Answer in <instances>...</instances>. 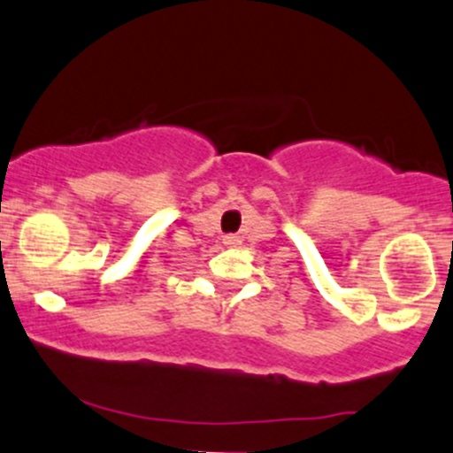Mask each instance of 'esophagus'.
Wrapping results in <instances>:
<instances>
[{"mask_svg": "<svg viewBox=\"0 0 453 453\" xmlns=\"http://www.w3.org/2000/svg\"><path fill=\"white\" fill-rule=\"evenodd\" d=\"M223 242H226L227 247H236L241 242V239H239V236H234V234H227L226 239H223Z\"/></svg>", "mask_w": 453, "mask_h": 453, "instance_id": "34e87169", "label": "esophagus"}]
</instances>
